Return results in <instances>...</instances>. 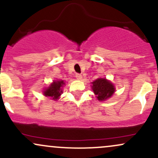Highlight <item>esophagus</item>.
Returning a JSON list of instances; mask_svg holds the SVG:
<instances>
[{
	"label": "esophagus",
	"mask_w": 158,
	"mask_h": 158,
	"mask_svg": "<svg viewBox=\"0 0 158 158\" xmlns=\"http://www.w3.org/2000/svg\"><path fill=\"white\" fill-rule=\"evenodd\" d=\"M75 77L77 79H81V78H82V76H81V74H79V73H76Z\"/></svg>",
	"instance_id": "esophagus-1"
}]
</instances>
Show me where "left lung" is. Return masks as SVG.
Masks as SVG:
<instances>
[{
    "label": "left lung",
    "mask_w": 158,
    "mask_h": 158,
    "mask_svg": "<svg viewBox=\"0 0 158 158\" xmlns=\"http://www.w3.org/2000/svg\"><path fill=\"white\" fill-rule=\"evenodd\" d=\"M92 85V89L99 101L106 100L114 93V85L106 79H97Z\"/></svg>",
    "instance_id": "obj_1"
}]
</instances>
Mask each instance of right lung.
Returning a JSON list of instances; mask_svg holds the SVG:
<instances>
[{
  "mask_svg": "<svg viewBox=\"0 0 158 158\" xmlns=\"http://www.w3.org/2000/svg\"><path fill=\"white\" fill-rule=\"evenodd\" d=\"M64 85V82L62 80L53 81V83L44 90V94L46 97H50L52 98V99L56 100V99H59V96L62 93L61 87Z\"/></svg>",
  "mask_w": 158,
  "mask_h": 158,
  "instance_id": "right-lung-1",
  "label": "right lung"
}]
</instances>
